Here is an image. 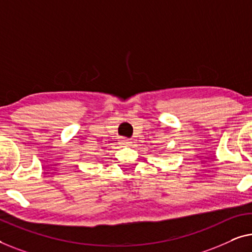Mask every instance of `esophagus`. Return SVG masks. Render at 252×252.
<instances>
[{"label": "esophagus", "instance_id": "34e87169", "mask_svg": "<svg viewBox=\"0 0 252 252\" xmlns=\"http://www.w3.org/2000/svg\"><path fill=\"white\" fill-rule=\"evenodd\" d=\"M121 145H122V146H130L131 140H129V139H122L121 140Z\"/></svg>", "mask_w": 252, "mask_h": 252}]
</instances>
